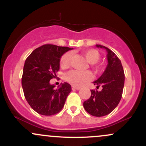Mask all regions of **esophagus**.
<instances>
[{"instance_id": "esophagus-1", "label": "esophagus", "mask_w": 146, "mask_h": 146, "mask_svg": "<svg viewBox=\"0 0 146 146\" xmlns=\"http://www.w3.org/2000/svg\"><path fill=\"white\" fill-rule=\"evenodd\" d=\"M80 87H79V86H72V89H74V90H80Z\"/></svg>"}]
</instances>
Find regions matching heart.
I'll list each match as a JSON object with an SVG mask.
<instances>
[{
    "label": "heart",
    "mask_w": 146,
    "mask_h": 146,
    "mask_svg": "<svg viewBox=\"0 0 146 146\" xmlns=\"http://www.w3.org/2000/svg\"><path fill=\"white\" fill-rule=\"evenodd\" d=\"M86 60L91 64H95L99 61L100 58V53L95 49H88L83 52ZM72 54L70 52H67L62 56L60 59V66L62 67H67L69 66L71 60ZM65 80L72 85L80 86L84 82L89 81L92 75L88 71H79L76 70H72L68 71L64 75Z\"/></svg>",
    "instance_id": "obj_1"
}]
</instances>
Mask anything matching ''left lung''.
Here are the masks:
<instances>
[{
  "label": "left lung",
  "mask_w": 146,
  "mask_h": 146,
  "mask_svg": "<svg viewBox=\"0 0 146 146\" xmlns=\"http://www.w3.org/2000/svg\"><path fill=\"white\" fill-rule=\"evenodd\" d=\"M96 46L106 50L108 64L103 74L93 82L97 88L101 86L102 90H90V98L84 102L83 105L90 115L103 117L111 113L119 103L125 75L121 61L116 54L104 46L96 44Z\"/></svg>",
  "instance_id": "8db88e82"
}]
</instances>
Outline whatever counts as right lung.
Returning a JSON list of instances; mask_svg holds the SVG:
<instances>
[{
	"instance_id": "right-lung-1",
	"label": "right lung",
	"mask_w": 146,
	"mask_h": 146,
	"mask_svg": "<svg viewBox=\"0 0 146 146\" xmlns=\"http://www.w3.org/2000/svg\"><path fill=\"white\" fill-rule=\"evenodd\" d=\"M71 49L44 44L36 48L25 60L22 86L25 99L36 113L50 116L62 109L71 86L64 82L55 89L49 81L59 71L61 57Z\"/></svg>"
}]
</instances>
